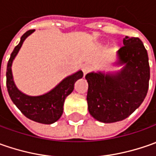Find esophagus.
I'll use <instances>...</instances> for the list:
<instances>
[{
    "mask_svg": "<svg viewBox=\"0 0 156 156\" xmlns=\"http://www.w3.org/2000/svg\"><path fill=\"white\" fill-rule=\"evenodd\" d=\"M89 70H90V66H88V65H84L83 67H82V72H83V75H86L89 72Z\"/></svg>",
    "mask_w": 156,
    "mask_h": 156,
    "instance_id": "1",
    "label": "esophagus"
}]
</instances>
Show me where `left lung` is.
Instances as JSON below:
<instances>
[{"label":"left lung","instance_id":"obj_1","mask_svg":"<svg viewBox=\"0 0 156 156\" xmlns=\"http://www.w3.org/2000/svg\"><path fill=\"white\" fill-rule=\"evenodd\" d=\"M117 51L115 74L88 73L87 101L89 114L101 122L122 121L140 107L148 89L150 69L147 52L137 37L126 36Z\"/></svg>","mask_w":156,"mask_h":156}]
</instances>
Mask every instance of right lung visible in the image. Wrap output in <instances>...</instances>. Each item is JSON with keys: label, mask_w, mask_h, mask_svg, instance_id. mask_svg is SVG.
Listing matches in <instances>:
<instances>
[{"label": "right lung", "mask_w": 156, "mask_h": 156, "mask_svg": "<svg viewBox=\"0 0 156 156\" xmlns=\"http://www.w3.org/2000/svg\"><path fill=\"white\" fill-rule=\"evenodd\" d=\"M34 31L28 30L21 36L19 44L13 50L7 67V88L14 104L25 116L36 122L52 124L60 119L63 113V104L66 97L74 90L75 81L82 78L83 73L79 70L73 75L63 79L56 87L47 94L39 96H29L21 92L15 86L12 75V63L22 46L23 41ZM1 85V68H0Z\"/></svg>", "instance_id": "add662e5"}]
</instances>
